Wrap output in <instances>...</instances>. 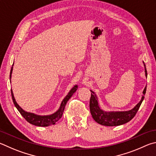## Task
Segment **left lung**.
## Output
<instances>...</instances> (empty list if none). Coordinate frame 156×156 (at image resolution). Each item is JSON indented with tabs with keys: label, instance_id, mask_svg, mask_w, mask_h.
Segmentation results:
<instances>
[{
	"label": "left lung",
	"instance_id": "8db88e82",
	"mask_svg": "<svg viewBox=\"0 0 156 156\" xmlns=\"http://www.w3.org/2000/svg\"><path fill=\"white\" fill-rule=\"evenodd\" d=\"M144 66V72L145 76L147 77V73L144 62H143ZM147 86H145L143 92V96L141 100L137 105L132 110L129 111H121V112H106L102 110L100 107L98 101V98L96 94L93 91H91V97L90 100V110L92 114V118L98 123L105 126H118V125H123L126 122L130 121L136 114L137 113L139 108L144 98V94L146 93Z\"/></svg>",
	"mask_w": 156,
	"mask_h": 156
}]
</instances>
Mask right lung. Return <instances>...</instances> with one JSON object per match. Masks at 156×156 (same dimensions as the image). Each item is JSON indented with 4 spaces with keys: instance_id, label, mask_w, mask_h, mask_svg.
Masks as SVG:
<instances>
[{
    "instance_id": "add662e5",
    "label": "right lung",
    "mask_w": 156,
    "mask_h": 156,
    "mask_svg": "<svg viewBox=\"0 0 156 156\" xmlns=\"http://www.w3.org/2000/svg\"><path fill=\"white\" fill-rule=\"evenodd\" d=\"M13 66L12 65V69H11L10 72V80L12 78V70H13ZM78 88V86L75 85L74 86L73 88L70 90V92H68V94L66 96L63 101H62L61 105H60V107L58 109V110H57L55 112L50 114V115H37V114H35L34 113L31 112H28L24 111L23 108H22L20 105H19L13 96V93L12 91V89H11V92H12V97L13 99V102L14 103L15 107L17 108V110L19 111V112L23 116L24 119H25L27 122H29V123H31L35 126H39V127H47L49 125H55L57 121H58L59 120L61 119L62 116L63 112L64 111L65 106L66 105V103L68 100L70 99V98L73 96V94L75 93L76 90Z\"/></svg>"
}]
</instances>
